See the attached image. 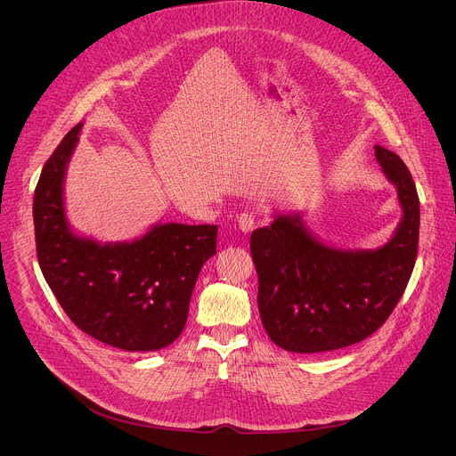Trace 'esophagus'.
<instances>
[{
	"label": "esophagus",
	"instance_id": "obj_1",
	"mask_svg": "<svg viewBox=\"0 0 456 456\" xmlns=\"http://www.w3.org/2000/svg\"><path fill=\"white\" fill-rule=\"evenodd\" d=\"M256 222H257V218L252 213H241L238 216V227L241 232H250L256 227Z\"/></svg>",
	"mask_w": 456,
	"mask_h": 456
}]
</instances>
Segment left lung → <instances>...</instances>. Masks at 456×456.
Returning <instances> with one entry per match:
<instances>
[{
    "label": "left lung",
    "mask_w": 456,
    "mask_h": 456,
    "mask_svg": "<svg viewBox=\"0 0 456 456\" xmlns=\"http://www.w3.org/2000/svg\"><path fill=\"white\" fill-rule=\"evenodd\" d=\"M375 159L403 208L394 236L379 248L324 243L301 213H278L250 234L259 315L273 343L287 352H330L366 339L406 290L419 247V194L399 155L375 146Z\"/></svg>",
    "instance_id": "1"
}]
</instances>
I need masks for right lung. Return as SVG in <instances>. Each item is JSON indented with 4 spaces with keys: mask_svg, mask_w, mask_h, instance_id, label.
<instances>
[{
    "mask_svg": "<svg viewBox=\"0 0 456 456\" xmlns=\"http://www.w3.org/2000/svg\"><path fill=\"white\" fill-rule=\"evenodd\" d=\"M81 126L46 160L34 192L41 273L85 334L124 352H157L185 327L194 283L216 254L218 227L155 224L141 238L106 243L74 232L64 211V176Z\"/></svg>",
    "mask_w": 456,
    "mask_h": 456,
    "instance_id": "1",
    "label": "right lung"
}]
</instances>
